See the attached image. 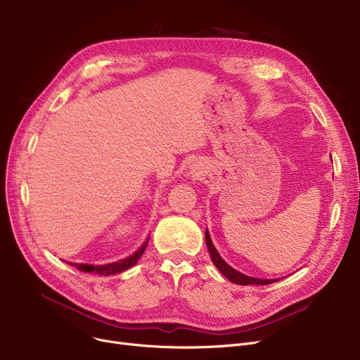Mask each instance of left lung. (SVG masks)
Here are the masks:
<instances>
[{
    "label": "left lung",
    "mask_w": 360,
    "mask_h": 360,
    "mask_svg": "<svg viewBox=\"0 0 360 360\" xmlns=\"http://www.w3.org/2000/svg\"><path fill=\"white\" fill-rule=\"evenodd\" d=\"M205 243H207V248H209V252H210V257H212V261L214 266L217 267V270L226 277L229 278L232 283H235V285H242V286H248V285H271V283L277 281V280H269V278H255V277H250V276H245L239 271H236L235 269H232L228 262H226L220 254L217 252V250L214 248V245L212 242V238L209 235V231L205 229Z\"/></svg>",
    "instance_id": "1"
}]
</instances>
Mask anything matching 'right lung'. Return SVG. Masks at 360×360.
Here are the masks:
<instances>
[{"label":"right lung","mask_w":360,"mask_h":360,"mask_svg":"<svg viewBox=\"0 0 360 360\" xmlns=\"http://www.w3.org/2000/svg\"><path fill=\"white\" fill-rule=\"evenodd\" d=\"M148 239H150V236L144 240V243L139 248V251H136L134 254L124 258V259H121V261L110 262V264H106V266H91V264H74V266L77 267L80 271H84V273H94V274H99V276L118 274L121 271H125V270L131 269L132 266H136L137 261L140 259V257L146 251Z\"/></svg>","instance_id":"add662e5"}]
</instances>
